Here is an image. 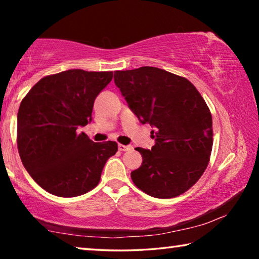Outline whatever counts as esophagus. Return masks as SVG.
Here are the masks:
<instances>
[{"instance_id":"34e87169","label":"esophagus","mask_w":259,"mask_h":259,"mask_svg":"<svg viewBox=\"0 0 259 259\" xmlns=\"http://www.w3.org/2000/svg\"><path fill=\"white\" fill-rule=\"evenodd\" d=\"M130 150H133V146H130V145H122V144H119V151L125 152V151H130Z\"/></svg>"}]
</instances>
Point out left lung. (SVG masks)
<instances>
[{
  "mask_svg": "<svg viewBox=\"0 0 259 259\" xmlns=\"http://www.w3.org/2000/svg\"><path fill=\"white\" fill-rule=\"evenodd\" d=\"M114 82L138 120L154 128L152 150L136 148L143 163L131 172L135 185L157 199L190 190L212 150V117L202 96L187 78L151 66L116 71Z\"/></svg>",
  "mask_w": 259,
  "mask_h": 259,
  "instance_id": "left-lung-1",
  "label": "left lung"
}]
</instances>
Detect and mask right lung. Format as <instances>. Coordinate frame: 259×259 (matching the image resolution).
<instances>
[{"label": "right lung", "instance_id": "right-lung-1", "mask_svg": "<svg viewBox=\"0 0 259 259\" xmlns=\"http://www.w3.org/2000/svg\"><path fill=\"white\" fill-rule=\"evenodd\" d=\"M112 78L113 72L68 69L42 77L21 100L18 152L43 190L74 198L98 185L117 144L94 143L77 129L91 121L95 99Z\"/></svg>", "mask_w": 259, "mask_h": 259}]
</instances>
